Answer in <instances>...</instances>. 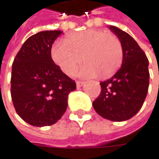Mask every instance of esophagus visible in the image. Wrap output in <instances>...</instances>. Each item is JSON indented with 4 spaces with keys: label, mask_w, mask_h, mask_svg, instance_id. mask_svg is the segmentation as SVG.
<instances>
[{
    "label": "esophagus",
    "mask_w": 159,
    "mask_h": 159,
    "mask_svg": "<svg viewBox=\"0 0 159 159\" xmlns=\"http://www.w3.org/2000/svg\"><path fill=\"white\" fill-rule=\"evenodd\" d=\"M83 84H84V82H82V81H76V85H77V87H81Z\"/></svg>",
    "instance_id": "obj_1"
}]
</instances>
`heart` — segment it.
Instances as JSON below:
<instances>
[{
    "mask_svg": "<svg viewBox=\"0 0 159 159\" xmlns=\"http://www.w3.org/2000/svg\"><path fill=\"white\" fill-rule=\"evenodd\" d=\"M54 62L67 75H74L82 61L81 77H108L121 65L123 48L120 39L99 29H88L69 35L64 42L51 48Z\"/></svg>",
    "mask_w": 159,
    "mask_h": 159,
    "instance_id": "heart-1",
    "label": "heart"
}]
</instances>
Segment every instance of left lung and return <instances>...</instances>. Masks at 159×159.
<instances>
[{"label": "left lung", "instance_id": "obj_1", "mask_svg": "<svg viewBox=\"0 0 159 159\" xmlns=\"http://www.w3.org/2000/svg\"><path fill=\"white\" fill-rule=\"evenodd\" d=\"M110 29L122 44V63L111 78L100 83L101 93L93 107L107 120L122 121L134 117L143 106L149 85L148 59L128 33L113 25Z\"/></svg>", "mask_w": 159, "mask_h": 159}]
</instances>
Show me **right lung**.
Listing matches in <instances>:
<instances>
[{"label": "right lung", "instance_id": "obj_1", "mask_svg": "<svg viewBox=\"0 0 159 159\" xmlns=\"http://www.w3.org/2000/svg\"><path fill=\"white\" fill-rule=\"evenodd\" d=\"M61 30L41 31L28 38L12 67L11 96L17 114L37 127L56 123L64 114L74 80L51 59V47Z\"/></svg>", "mask_w": 159, "mask_h": 159}]
</instances>
